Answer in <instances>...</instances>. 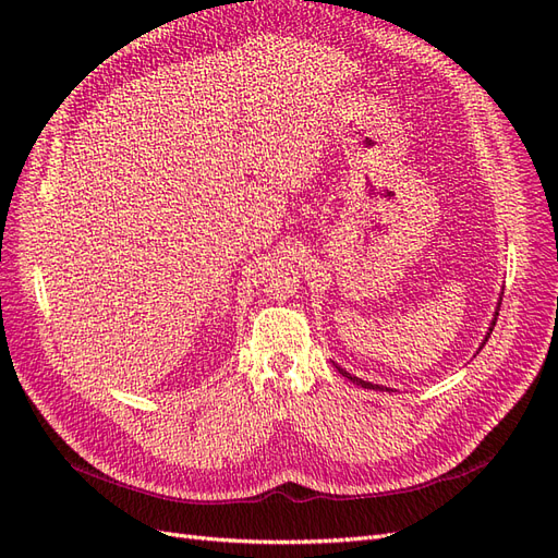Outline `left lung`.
<instances>
[{
    "label": "left lung",
    "mask_w": 558,
    "mask_h": 558,
    "mask_svg": "<svg viewBox=\"0 0 558 558\" xmlns=\"http://www.w3.org/2000/svg\"><path fill=\"white\" fill-rule=\"evenodd\" d=\"M498 310H500V302H498ZM496 316H498V312H496ZM494 326H496V318H494L492 328H488V332H486V337H484V342H482V344H486L488 337H492V330H494ZM480 349H482V347H480ZM337 369H340V375H342V377L351 379L353 384H359V386H363V388H379V391H384V388H381V386H377V384H369V381H363V379H359V377H351V375L347 373V369H342V367H337ZM386 391H388V388H386Z\"/></svg>",
    "instance_id": "left-lung-1"
}]
</instances>
